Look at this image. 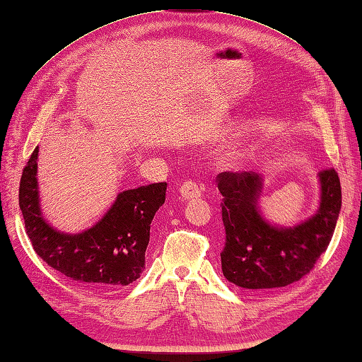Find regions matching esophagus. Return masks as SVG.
<instances>
[{
  "mask_svg": "<svg viewBox=\"0 0 362 362\" xmlns=\"http://www.w3.org/2000/svg\"><path fill=\"white\" fill-rule=\"evenodd\" d=\"M180 197L183 201H193V199L201 197V189L196 185L194 182H185L179 189Z\"/></svg>",
  "mask_w": 362,
  "mask_h": 362,
  "instance_id": "obj_1",
  "label": "esophagus"
}]
</instances>
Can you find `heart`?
Listing matches in <instances>:
<instances>
[{
	"label": "heart",
	"instance_id": "heart-1",
	"mask_svg": "<svg viewBox=\"0 0 362 362\" xmlns=\"http://www.w3.org/2000/svg\"><path fill=\"white\" fill-rule=\"evenodd\" d=\"M241 156H243V152H240V151H235V152H232V153H230V156H228V158H230V160H232V161H238V160H240V158H241Z\"/></svg>",
	"mask_w": 362,
	"mask_h": 362
}]
</instances>
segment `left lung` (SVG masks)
I'll list each match as a JSON object with an SVG mask.
<instances>
[{
    "instance_id": "left-lung-1",
    "label": "left lung",
    "mask_w": 362,
    "mask_h": 362,
    "mask_svg": "<svg viewBox=\"0 0 362 362\" xmlns=\"http://www.w3.org/2000/svg\"><path fill=\"white\" fill-rule=\"evenodd\" d=\"M222 222L226 247L221 252L222 274L249 292L288 286L316 264L332 241L341 213V182L334 168L319 173V206L296 226H276L259 209L263 177L257 173H222Z\"/></svg>"
}]
</instances>
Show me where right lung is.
Here are the masks:
<instances>
[{
  "instance_id": "right-lung-1",
  "label": "right lung",
  "mask_w": 362,
  "mask_h": 362,
  "mask_svg": "<svg viewBox=\"0 0 362 362\" xmlns=\"http://www.w3.org/2000/svg\"><path fill=\"white\" fill-rule=\"evenodd\" d=\"M38 148L23 169L20 210L33 247L66 279L91 291L127 286L144 269L151 222L165 204L166 183L121 191L104 216L79 233L54 228L43 216L37 180Z\"/></svg>"
}]
</instances>
